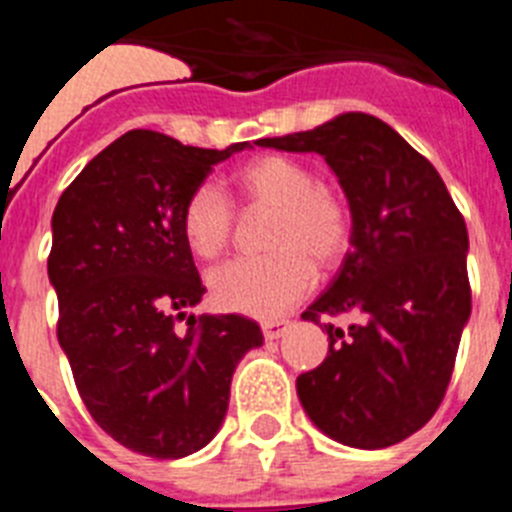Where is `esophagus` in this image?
Instances as JSON below:
<instances>
[{"label":"esophagus","mask_w":512,"mask_h":512,"mask_svg":"<svg viewBox=\"0 0 512 512\" xmlns=\"http://www.w3.org/2000/svg\"><path fill=\"white\" fill-rule=\"evenodd\" d=\"M287 328H289V320H264V323H261V330H264V336L269 338V341L282 336Z\"/></svg>","instance_id":"obj_1"}]
</instances>
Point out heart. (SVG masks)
Listing matches in <instances>:
<instances>
[{
	"label": "heart",
	"mask_w": 512,
	"mask_h": 512,
	"mask_svg": "<svg viewBox=\"0 0 512 512\" xmlns=\"http://www.w3.org/2000/svg\"><path fill=\"white\" fill-rule=\"evenodd\" d=\"M233 189L246 207L274 212L266 228V256L235 259L210 274L217 307L251 318H279L315 284L318 269H333L346 256L354 217L346 194L315 182V171L300 158L264 153L235 169ZM182 235L202 261L223 256L233 241L235 212L220 187L202 182L182 205Z\"/></svg>",
	"instance_id": "1"
}]
</instances>
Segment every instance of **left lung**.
<instances>
[{"label": "left lung", "instance_id": "left-lung-1", "mask_svg": "<svg viewBox=\"0 0 512 512\" xmlns=\"http://www.w3.org/2000/svg\"><path fill=\"white\" fill-rule=\"evenodd\" d=\"M259 146L320 153L354 217L341 271L302 318L364 320L323 323L328 356L297 377L302 408L354 449L405 441L441 405L472 312L467 223L431 161L379 117L346 112Z\"/></svg>", "mask_w": 512, "mask_h": 512}]
</instances>
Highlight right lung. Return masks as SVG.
<instances>
[{"label":"right lung","instance_id":"obj_1","mask_svg":"<svg viewBox=\"0 0 512 512\" xmlns=\"http://www.w3.org/2000/svg\"><path fill=\"white\" fill-rule=\"evenodd\" d=\"M182 146L130 130L84 166L53 210L48 277L58 343L107 436L153 459H182L215 436L235 364L264 343L243 315H189L205 295L182 235V205L212 166L243 151Z\"/></svg>","mask_w":512,"mask_h":512}]
</instances>
